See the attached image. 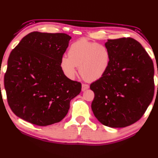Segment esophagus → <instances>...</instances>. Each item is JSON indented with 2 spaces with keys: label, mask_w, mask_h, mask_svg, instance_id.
<instances>
[{
  "label": "esophagus",
  "mask_w": 158,
  "mask_h": 158,
  "mask_svg": "<svg viewBox=\"0 0 158 158\" xmlns=\"http://www.w3.org/2000/svg\"><path fill=\"white\" fill-rule=\"evenodd\" d=\"M89 88V85L87 84H82L81 85V90L82 91H85L87 89Z\"/></svg>",
  "instance_id": "34e87169"
}]
</instances>
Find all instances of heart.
<instances>
[{
    "label": "heart",
    "instance_id": "1",
    "mask_svg": "<svg viewBox=\"0 0 158 158\" xmlns=\"http://www.w3.org/2000/svg\"><path fill=\"white\" fill-rule=\"evenodd\" d=\"M110 61L111 54L106 45L82 38L70 45L68 56L63 55L60 64L64 74L69 79H74L79 66L83 77L96 81L107 73Z\"/></svg>",
    "mask_w": 158,
    "mask_h": 158
}]
</instances>
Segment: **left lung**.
Returning a JSON list of instances; mask_svg holds the SVG:
<instances>
[{
    "mask_svg": "<svg viewBox=\"0 0 158 158\" xmlns=\"http://www.w3.org/2000/svg\"><path fill=\"white\" fill-rule=\"evenodd\" d=\"M111 54L105 75L90 85L91 108L102 124L121 128L143 116L155 92L152 60L132 38L107 40Z\"/></svg>",
    "mask_w": 158,
    "mask_h": 158,
    "instance_id": "8db88e82",
    "label": "left lung"
}]
</instances>
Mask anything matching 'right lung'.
Instances as JSON below:
<instances>
[{
  "mask_svg": "<svg viewBox=\"0 0 158 158\" xmlns=\"http://www.w3.org/2000/svg\"><path fill=\"white\" fill-rule=\"evenodd\" d=\"M71 36L33 31L23 38L9 55L4 87L17 116L37 125L60 122L71 99L81 92L80 82L71 80L60 68V59Z\"/></svg>",
  "mask_w": 158,
  "mask_h": 158,
  "instance_id": "right-lung-1",
  "label": "right lung"
}]
</instances>
